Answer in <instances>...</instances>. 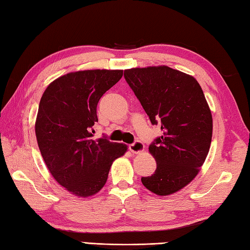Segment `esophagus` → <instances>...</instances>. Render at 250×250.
I'll return each instance as SVG.
<instances>
[{
	"instance_id": "1",
	"label": "esophagus",
	"mask_w": 250,
	"mask_h": 250,
	"mask_svg": "<svg viewBox=\"0 0 250 250\" xmlns=\"http://www.w3.org/2000/svg\"><path fill=\"white\" fill-rule=\"evenodd\" d=\"M129 150L135 154L141 153V152L145 151V145L141 141H135L132 145L129 146Z\"/></svg>"
}]
</instances>
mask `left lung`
<instances>
[{"label": "left lung", "mask_w": 250, "mask_h": 250, "mask_svg": "<svg viewBox=\"0 0 250 250\" xmlns=\"http://www.w3.org/2000/svg\"><path fill=\"white\" fill-rule=\"evenodd\" d=\"M125 78L152 125L161 124L162 135L150 145L156 161L142 184L166 196L191 183L208 154L213 118L197 80L167 66L125 70Z\"/></svg>", "instance_id": "left-lung-1"}]
</instances>
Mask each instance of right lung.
Segmentation results:
<instances>
[{
    "mask_svg": "<svg viewBox=\"0 0 250 250\" xmlns=\"http://www.w3.org/2000/svg\"><path fill=\"white\" fill-rule=\"evenodd\" d=\"M124 70L92 69L69 73L48 84L41 98L35 133L46 167L57 183L79 197L104 188L124 143L95 139L97 104Z\"/></svg>",
    "mask_w": 250,
    "mask_h": 250,
    "instance_id": "1",
    "label": "right lung"
}]
</instances>
